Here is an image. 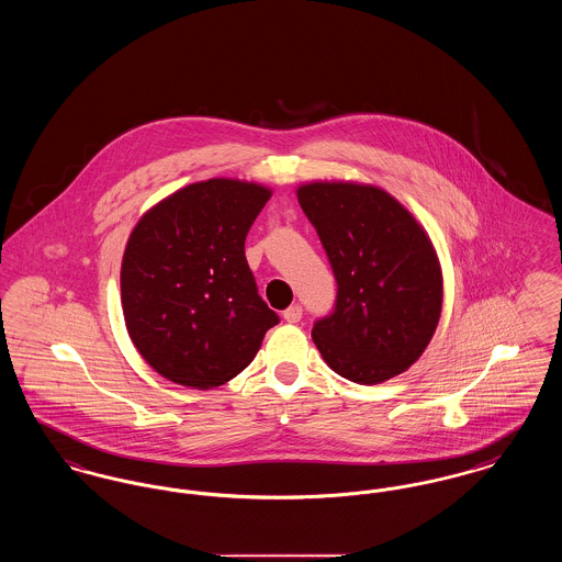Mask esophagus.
Masks as SVG:
<instances>
[{
    "label": "esophagus",
    "instance_id": "1",
    "mask_svg": "<svg viewBox=\"0 0 562 562\" xmlns=\"http://www.w3.org/2000/svg\"><path fill=\"white\" fill-rule=\"evenodd\" d=\"M301 318H303L301 305H291V307L284 312V321L291 322V324H296Z\"/></svg>",
    "mask_w": 562,
    "mask_h": 562
}]
</instances>
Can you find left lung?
Returning <instances> with one entry per match:
<instances>
[{
	"label": "left lung",
	"mask_w": 562,
	"mask_h": 562,
	"mask_svg": "<svg viewBox=\"0 0 562 562\" xmlns=\"http://www.w3.org/2000/svg\"><path fill=\"white\" fill-rule=\"evenodd\" d=\"M296 198L337 280L333 312L312 328L324 362L362 385L404 373L428 348L442 310L428 234L374 186L316 181Z\"/></svg>",
	"instance_id": "8db88e82"
}]
</instances>
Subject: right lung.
Segmentation results:
<instances>
[{
	"label": "right lung",
	"instance_id": "right-lung-1",
	"mask_svg": "<svg viewBox=\"0 0 562 562\" xmlns=\"http://www.w3.org/2000/svg\"><path fill=\"white\" fill-rule=\"evenodd\" d=\"M271 189L209 179L140 216L122 259L134 348L172 383L209 390L241 373L278 314L259 296L244 240Z\"/></svg>",
	"mask_w": 562,
	"mask_h": 562
}]
</instances>
